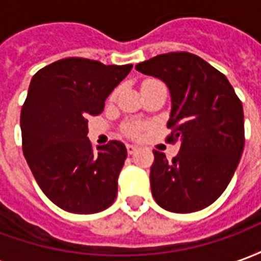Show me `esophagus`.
<instances>
[{"label":"esophagus","instance_id":"1","mask_svg":"<svg viewBox=\"0 0 261 261\" xmlns=\"http://www.w3.org/2000/svg\"><path fill=\"white\" fill-rule=\"evenodd\" d=\"M125 148H127V152L130 153V155H133V153L137 151V147L136 145H133V144H127V147Z\"/></svg>","mask_w":261,"mask_h":261}]
</instances>
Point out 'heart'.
Segmentation results:
<instances>
[{
    "label": "heart",
    "instance_id": "obj_1",
    "mask_svg": "<svg viewBox=\"0 0 261 261\" xmlns=\"http://www.w3.org/2000/svg\"><path fill=\"white\" fill-rule=\"evenodd\" d=\"M152 81L153 80H149V81H145V82H152ZM145 82H144V84H145ZM142 128H144V127H142L140 123H136V121H130V123L124 124V127H123V131H124L125 136L136 138V137H138L140 134H141Z\"/></svg>",
    "mask_w": 261,
    "mask_h": 261
}]
</instances>
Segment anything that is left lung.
<instances>
[{
    "label": "left lung",
    "mask_w": 261,
    "mask_h": 261,
    "mask_svg": "<svg viewBox=\"0 0 261 261\" xmlns=\"http://www.w3.org/2000/svg\"><path fill=\"white\" fill-rule=\"evenodd\" d=\"M161 78L172 96L166 141L180 142L172 161L153 149L151 192L168 211L189 214L211 205L229 185L245 147L241 99L222 72L187 51L159 54L136 65Z\"/></svg>",
    "instance_id": "8db88e82"
}]
</instances>
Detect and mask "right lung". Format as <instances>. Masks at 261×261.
<instances>
[{"instance_id":"add662e5","label":"right lung","mask_w":261,"mask_h":261,"mask_svg":"<svg viewBox=\"0 0 261 261\" xmlns=\"http://www.w3.org/2000/svg\"><path fill=\"white\" fill-rule=\"evenodd\" d=\"M131 68L68 57L32 78L20 110L22 149L42 192L64 211L100 213L116 200L127 149L116 140L95 149L88 117L102 113Z\"/></svg>"}]
</instances>
